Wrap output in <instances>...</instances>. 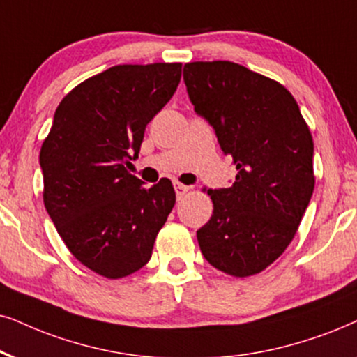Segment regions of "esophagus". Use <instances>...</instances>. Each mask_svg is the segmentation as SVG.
I'll list each match as a JSON object with an SVG mask.
<instances>
[{
  "label": "esophagus",
  "instance_id": "34e87169",
  "mask_svg": "<svg viewBox=\"0 0 357 357\" xmlns=\"http://www.w3.org/2000/svg\"><path fill=\"white\" fill-rule=\"evenodd\" d=\"M174 191H176V196H178V199H181L184 194L189 191V186H184L181 183H174Z\"/></svg>",
  "mask_w": 357,
  "mask_h": 357
}]
</instances>
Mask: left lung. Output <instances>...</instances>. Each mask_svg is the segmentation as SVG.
Instances as JSON below:
<instances>
[{"instance_id": "left-lung-1", "label": "left lung", "mask_w": 357, "mask_h": 357, "mask_svg": "<svg viewBox=\"0 0 357 357\" xmlns=\"http://www.w3.org/2000/svg\"><path fill=\"white\" fill-rule=\"evenodd\" d=\"M184 84L237 169L231 188L207 191L214 211L197 231L202 255L232 277L260 273L290 245L313 194L308 125L282 84L236 62H189Z\"/></svg>"}]
</instances>
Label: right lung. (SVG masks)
Wrapping results in <instances>:
<instances>
[{
    "instance_id": "1",
    "label": "right lung",
    "mask_w": 357,
    "mask_h": 357,
    "mask_svg": "<svg viewBox=\"0 0 357 357\" xmlns=\"http://www.w3.org/2000/svg\"><path fill=\"white\" fill-rule=\"evenodd\" d=\"M181 67L123 64L84 80L59 103L40 146L47 214L70 254L102 277L146 265L174 207L169 179L145 188L126 166L178 89Z\"/></svg>"
}]
</instances>
